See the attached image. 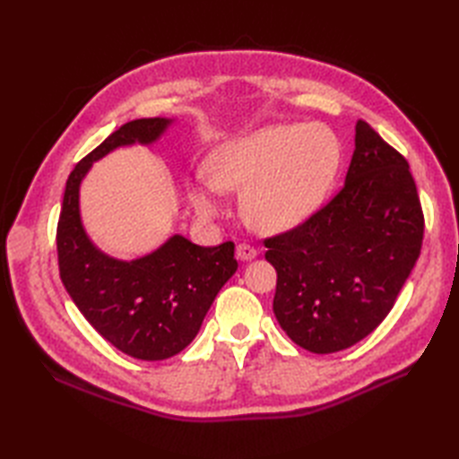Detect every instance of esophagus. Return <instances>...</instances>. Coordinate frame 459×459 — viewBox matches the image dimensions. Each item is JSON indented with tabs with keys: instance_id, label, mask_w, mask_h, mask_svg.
I'll use <instances>...</instances> for the list:
<instances>
[{
	"instance_id": "obj_1",
	"label": "esophagus",
	"mask_w": 459,
	"mask_h": 459,
	"mask_svg": "<svg viewBox=\"0 0 459 459\" xmlns=\"http://www.w3.org/2000/svg\"><path fill=\"white\" fill-rule=\"evenodd\" d=\"M256 256H258V250H256L255 247L247 245V242H242V245L237 247V258H238V260L248 262V260H255Z\"/></svg>"
}]
</instances>
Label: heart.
Segmentation results:
<instances>
[{"mask_svg":"<svg viewBox=\"0 0 459 459\" xmlns=\"http://www.w3.org/2000/svg\"><path fill=\"white\" fill-rule=\"evenodd\" d=\"M339 165L335 135L319 124H274L214 148L203 163L214 191L241 193L242 217L258 232L299 227L324 201ZM195 214L214 219L219 203L204 185L187 191Z\"/></svg>","mask_w":459,"mask_h":459,"instance_id":"heart-1","label":"heart"}]
</instances>
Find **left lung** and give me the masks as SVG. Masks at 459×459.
Masks as SVG:
<instances>
[{"mask_svg":"<svg viewBox=\"0 0 459 459\" xmlns=\"http://www.w3.org/2000/svg\"><path fill=\"white\" fill-rule=\"evenodd\" d=\"M422 237L408 161L359 120L343 189L299 227L264 240L278 272L280 327L319 355L359 343L393 309Z\"/></svg>","mask_w":459,"mask_h":459,"instance_id":"8db88e82","label":"left lung"}]
</instances>
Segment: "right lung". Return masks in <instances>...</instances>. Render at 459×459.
<instances>
[{"label":"right lung","mask_w":459,"mask_h":459,"mask_svg":"<svg viewBox=\"0 0 459 459\" xmlns=\"http://www.w3.org/2000/svg\"><path fill=\"white\" fill-rule=\"evenodd\" d=\"M168 118L132 120L74 165L66 179L56 252L61 280L86 321L122 353L163 360L187 347L219 290L235 274V245L197 247L181 235L135 260H116L84 232L79 191L94 161L122 145L153 143Z\"/></svg>","instance_id":"obj_1"}]
</instances>
